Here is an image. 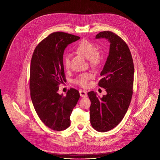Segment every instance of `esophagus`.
<instances>
[{
    "instance_id": "34e87169",
    "label": "esophagus",
    "mask_w": 160,
    "mask_h": 160,
    "mask_svg": "<svg viewBox=\"0 0 160 160\" xmlns=\"http://www.w3.org/2000/svg\"><path fill=\"white\" fill-rule=\"evenodd\" d=\"M79 92H80V96H81V97H82V98H85V97H87V92H85V90H80L79 91Z\"/></svg>"
}]
</instances>
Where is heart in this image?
<instances>
[{"mask_svg":"<svg viewBox=\"0 0 160 160\" xmlns=\"http://www.w3.org/2000/svg\"><path fill=\"white\" fill-rule=\"evenodd\" d=\"M75 51L78 54L87 59L89 64L92 67H97L101 60V53L96 50V45L89 40H82L75 48ZM63 66L68 70L70 68V56L66 54L63 58ZM92 78V74L85 72L78 75L73 80V82L82 87H87L89 85V81Z\"/></svg>","mask_w":160,"mask_h":160,"instance_id":"b5f03b06","label":"heart"}]
</instances>
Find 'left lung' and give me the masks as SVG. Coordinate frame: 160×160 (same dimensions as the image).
<instances>
[{
	"mask_svg": "<svg viewBox=\"0 0 160 160\" xmlns=\"http://www.w3.org/2000/svg\"><path fill=\"white\" fill-rule=\"evenodd\" d=\"M96 38H105L110 42L109 56L98 83L107 94L99 99L93 91L87 94L91 102L90 123L96 130L103 132L117 126L128 110L133 94L134 66L127 44L118 35L104 31Z\"/></svg>",
	"mask_w": 160,
	"mask_h": 160,
	"instance_id": "left-lung-1",
	"label": "left lung"
}]
</instances>
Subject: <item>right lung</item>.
Returning a JSON list of instances; mask_svg holds the SVG:
<instances>
[{"instance_id":"obj_1","label":"right lung","mask_w":160,"mask_h":160,"mask_svg":"<svg viewBox=\"0 0 160 160\" xmlns=\"http://www.w3.org/2000/svg\"><path fill=\"white\" fill-rule=\"evenodd\" d=\"M80 37L56 32L43 39L32 55L30 73V96L41 121L49 128L64 130L70 125V115L80 93L75 88L68 90L66 96L58 93L59 85L66 81L63 66L65 48Z\"/></svg>"}]
</instances>
